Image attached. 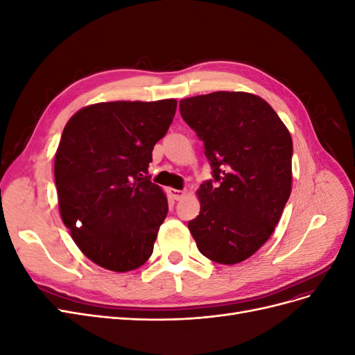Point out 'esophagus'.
Wrapping results in <instances>:
<instances>
[{"label":"esophagus","mask_w":355,"mask_h":355,"mask_svg":"<svg viewBox=\"0 0 355 355\" xmlns=\"http://www.w3.org/2000/svg\"><path fill=\"white\" fill-rule=\"evenodd\" d=\"M168 192H170L171 198L176 200V201L182 200V198H184V197L187 196V192H185V191H182V189H173V188H170V189H168Z\"/></svg>","instance_id":"34e87169"}]
</instances>
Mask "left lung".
<instances>
[{
  "label": "left lung",
  "mask_w": 355,
  "mask_h": 355,
  "mask_svg": "<svg viewBox=\"0 0 355 355\" xmlns=\"http://www.w3.org/2000/svg\"><path fill=\"white\" fill-rule=\"evenodd\" d=\"M204 144L213 179L200 185V214L188 222L201 254L234 265L271 237L292 191L293 142L271 105L245 92L179 102Z\"/></svg>",
  "instance_id": "obj_1"
}]
</instances>
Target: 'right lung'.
<instances>
[{
    "label": "right lung",
    "instance_id": "1",
    "mask_svg": "<svg viewBox=\"0 0 355 355\" xmlns=\"http://www.w3.org/2000/svg\"><path fill=\"white\" fill-rule=\"evenodd\" d=\"M178 102H101L75 112L55 155L59 210L78 249L125 272L153 254L167 197L148 176Z\"/></svg>",
    "mask_w": 355,
    "mask_h": 355
}]
</instances>
